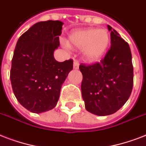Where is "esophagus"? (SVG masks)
I'll list each match as a JSON object with an SVG mask.
<instances>
[{
    "label": "esophagus",
    "instance_id": "1",
    "mask_svg": "<svg viewBox=\"0 0 146 146\" xmlns=\"http://www.w3.org/2000/svg\"><path fill=\"white\" fill-rule=\"evenodd\" d=\"M79 66H80V65H79V63H78L77 61H74L73 62V69L74 70H78L79 69Z\"/></svg>",
    "mask_w": 146,
    "mask_h": 146
}]
</instances>
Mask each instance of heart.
Instances as JSON below:
<instances>
[{"mask_svg": "<svg viewBox=\"0 0 146 146\" xmlns=\"http://www.w3.org/2000/svg\"><path fill=\"white\" fill-rule=\"evenodd\" d=\"M110 35L105 29H80L71 31L68 35V43L63 42L64 48L70 46L82 48V56L88 61H96L106 53L110 44Z\"/></svg>", "mask_w": 146, "mask_h": 146, "instance_id": "b5f03b06", "label": "heart"}]
</instances>
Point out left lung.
I'll return each mask as SVG.
<instances>
[{
  "label": "left lung",
  "mask_w": 146,
  "mask_h": 146,
  "mask_svg": "<svg viewBox=\"0 0 146 146\" xmlns=\"http://www.w3.org/2000/svg\"><path fill=\"white\" fill-rule=\"evenodd\" d=\"M111 32V48L100 63L81 64V84L85 108L98 116L115 113L129 99L133 86L132 54L128 43L119 33Z\"/></svg>",
  "instance_id": "8db88e82"
}]
</instances>
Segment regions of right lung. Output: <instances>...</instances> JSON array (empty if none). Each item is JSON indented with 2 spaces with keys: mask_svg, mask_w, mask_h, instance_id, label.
<instances>
[{
  "mask_svg": "<svg viewBox=\"0 0 146 146\" xmlns=\"http://www.w3.org/2000/svg\"><path fill=\"white\" fill-rule=\"evenodd\" d=\"M63 25L58 20L38 22L16 44L10 70L13 91L20 104L33 113L57 105L62 84L73 70L72 60L58 62L54 57Z\"/></svg>",
  "mask_w": 146,
  "mask_h": 146,
  "instance_id": "1",
  "label": "right lung"
}]
</instances>
